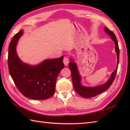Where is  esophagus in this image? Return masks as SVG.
I'll list each match as a JSON object with an SVG mask.
<instances>
[{
  "label": "esophagus",
  "instance_id": "34e87169",
  "mask_svg": "<svg viewBox=\"0 0 130 130\" xmlns=\"http://www.w3.org/2000/svg\"><path fill=\"white\" fill-rule=\"evenodd\" d=\"M63 62L64 63L65 66H67L69 64V59H68V57L65 56L63 58Z\"/></svg>",
  "mask_w": 130,
  "mask_h": 130
}]
</instances>
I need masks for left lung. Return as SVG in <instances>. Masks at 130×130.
Returning <instances> with one entry per match:
<instances>
[{"instance_id": "left-lung-1", "label": "left lung", "mask_w": 130, "mask_h": 130, "mask_svg": "<svg viewBox=\"0 0 130 130\" xmlns=\"http://www.w3.org/2000/svg\"><path fill=\"white\" fill-rule=\"evenodd\" d=\"M104 31L106 32L109 36H111V39L113 41L115 44V51L117 54V67L115 71L113 72L109 79L105 83L97 85L95 87H85L82 84V76L79 73L78 70V66L76 62H75V60L71 56L70 57V62L69 63V68L71 70V78H72L73 84L74 89L76 92L80 96L84 98H89L91 97H93L96 95L104 92V91L107 90L112 85L113 82L114 81L115 76L116 75L117 68L118 66V62H119V55H120V50L118 47V44L117 40L116 37L114 33L111 30H109L107 27H104Z\"/></svg>"}]
</instances>
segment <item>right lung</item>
<instances>
[{
  "mask_svg": "<svg viewBox=\"0 0 130 130\" xmlns=\"http://www.w3.org/2000/svg\"><path fill=\"white\" fill-rule=\"evenodd\" d=\"M23 34L21 30L13 37L9 46L8 67L10 75L23 95L35 100H43L54 95L57 77L64 68L63 56L46 59L37 65L23 62L18 56L16 47Z\"/></svg>",
  "mask_w": 130,
  "mask_h": 130,
  "instance_id": "obj_1",
  "label": "right lung"
}]
</instances>
